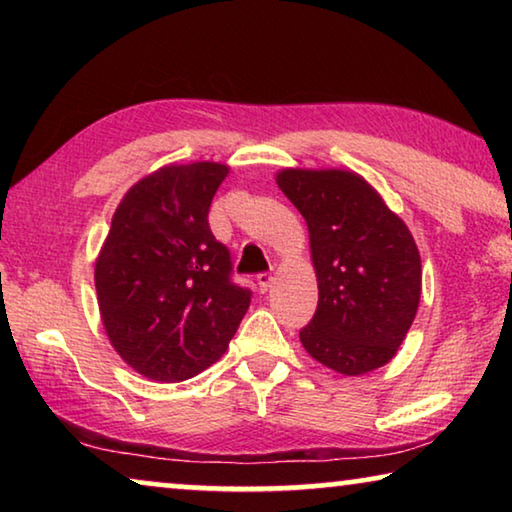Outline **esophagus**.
<instances>
[{"instance_id": "obj_1", "label": "esophagus", "mask_w": 512, "mask_h": 512, "mask_svg": "<svg viewBox=\"0 0 512 512\" xmlns=\"http://www.w3.org/2000/svg\"><path fill=\"white\" fill-rule=\"evenodd\" d=\"M271 284H273V275H271V273H259V275H257L259 293H266L268 289H271Z\"/></svg>"}]
</instances>
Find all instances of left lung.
Wrapping results in <instances>:
<instances>
[{
  "mask_svg": "<svg viewBox=\"0 0 512 512\" xmlns=\"http://www.w3.org/2000/svg\"><path fill=\"white\" fill-rule=\"evenodd\" d=\"M275 180L305 216L318 280L302 345L348 377L386 366L420 305L422 264L409 228L354 171L282 169Z\"/></svg>",
  "mask_w": 512,
  "mask_h": 512,
  "instance_id": "8db88e82",
  "label": "left lung"
}]
</instances>
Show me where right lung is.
<instances>
[{
    "instance_id": "obj_1",
    "label": "right lung",
    "mask_w": 512,
    "mask_h": 512,
    "mask_svg": "<svg viewBox=\"0 0 512 512\" xmlns=\"http://www.w3.org/2000/svg\"><path fill=\"white\" fill-rule=\"evenodd\" d=\"M219 162L167 164L128 189L94 264L112 348L146 379L185 381L235 336L250 291L232 282L230 250L207 214L228 176Z\"/></svg>"
}]
</instances>
